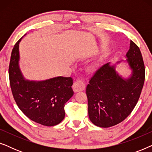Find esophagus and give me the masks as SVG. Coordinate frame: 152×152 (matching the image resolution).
<instances>
[{
  "instance_id": "1",
  "label": "esophagus",
  "mask_w": 152,
  "mask_h": 152,
  "mask_svg": "<svg viewBox=\"0 0 152 152\" xmlns=\"http://www.w3.org/2000/svg\"><path fill=\"white\" fill-rule=\"evenodd\" d=\"M86 88L85 86V84L83 81L81 80H77L74 82L73 85H72V88H73L74 92H80V91H83Z\"/></svg>"
}]
</instances>
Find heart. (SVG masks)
<instances>
[{
	"label": "heart",
	"instance_id": "heart-1",
	"mask_svg": "<svg viewBox=\"0 0 152 152\" xmlns=\"http://www.w3.org/2000/svg\"><path fill=\"white\" fill-rule=\"evenodd\" d=\"M93 68V67H92V66H91V68Z\"/></svg>",
	"mask_w": 152,
	"mask_h": 152
}]
</instances>
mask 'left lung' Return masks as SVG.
Returning a JSON list of instances; mask_svg holds the SVG:
<instances>
[{"instance_id":"left-lung-1","label":"left lung","mask_w":152,"mask_h":152,"mask_svg":"<svg viewBox=\"0 0 152 152\" xmlns=\"http://www.w3.org/2000/svg\"><path fill=\"white\" fill-rule=\"evenodd\" d=\"M126 57L132 70L128 78L118 73L115 65L107 63L95 72L86 86L89 119L99 127H110L123 121L140 97L145 69L140 49L132 41Z\"/></svg>"}]
</instances>
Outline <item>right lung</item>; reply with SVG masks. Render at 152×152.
<instances>
[{
    "label": "right lung",
    "mask_w": 152,
    "mask_h": 152,
    "mask_svg": "<svg viewBox=\"0 0 152 152\" xmlns=\"http://www.w3.org/2000/svg\"><path fill=\"white\" fill-rule=\"evenodd\" d=\"M23 37L14 45L9 66L14 99L20 111L32 121L44 126L57 125L65 117L64 106L73 95V81L64 77L38 82L26 80L18 64V47Z\"/></svg>",
    "instance_id": "add662e5"
}]
</instances>
